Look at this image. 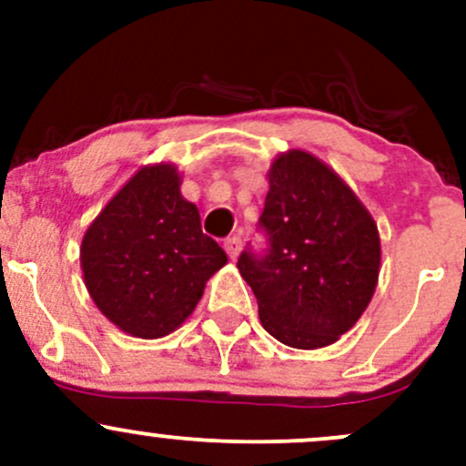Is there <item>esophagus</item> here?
Wrapping results in <instances>:
<instances>
[{"instance_id":"obj_1","label":"esophagus","mask_w":466,"mask_h":466,"mask_svg":"<svg viewBox=\"0 0 466 466\" xmlns=\"http://www.w3.org/2000/svg\"><path fill=\"white\" fill-rule=\"evenodd\" d=\"M223 246H225V252H228V255H229V259H237L238 252H241V238H238L237 234H234V237L225 238Z\"/></svg>"}]
</instances>
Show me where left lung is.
Listing matches in <instances>:
<instances>
[{"label": "left lung", "instance_id": "8db88e82", "mask_svg": "<svg viewBox=\"0 0 466 466\" xmlns=\"http://www.w3.org/2000/svg\"><path fill=\"white\" fill-rule=\"evenodd\" d=\"M268 180L259 216L266 248L248 246L237 268L272 338L298 350L327 347L354 327L377 289V223L311 153L279 155Z\"/></svg>", "mask_w": 466, "mask_h": 466}]
</instances>
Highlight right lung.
Returning a JSON list of instances; mask_svg holds the SVG:
<instances>
[{"label": "right lung", "instance_id": "obj_1", "mask_svg": "<svg viewBox=\"0 0 466 466\" xmlns=\"http://www.w3.org/2000/svg\"><path fill=\"white\" fill-rule=\"evenodd\" d=\"M228 255L182 198L173 164L144 167L83 237L86 286L103 316L135 338L176 331Z\"/></svg>", "mask_w": 466, "mask_h": 466}]
</instances>
